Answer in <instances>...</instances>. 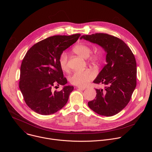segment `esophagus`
Segmentation results:
<instances>
[{
  "label": "esophagus",
  "mask_w": 152,
  "mask_h": 152,
  "mask_svg": "<svg viewBox=\"0 0 152 152\" xmlns=\"http://www.w3.org/2000/svg\"><path fill=\"white\" fill-rule=\"evenodd\" d=\"M77 88L79 90H82V91H83V90H84L85 89V87H82V86H77Z\"/></svg>",
  "instance_id": "obj_1"
}]
</instances>
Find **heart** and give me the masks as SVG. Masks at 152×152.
<instances>
[{
    "instance_id": "b5f03b06",
    "label": "heart",
    "mask_w": 152,
    "mask_h": 152,
    "mask_svg": "<svg viewBox=\"0 0 152 152\" xmlns=\"http://www.w3.org/2000/svg\"><path fill=\"white\" fill-rule=\"evenodd\" d=\"M74 52L79 56L87 58L91 62H97L99 59V56L97 53H92L91 48L85 44H79L74 48ZM59 63L61 69L64 72L69 70V66L68 62V55L67 52H63L59 59ZM95 73L90 69H86L82 71L75 72L70 77V82L72 84L79 86H85L88 84L95 77Z\"/></svg>"
}]
</instances>
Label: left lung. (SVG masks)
<instances>
[{"mask_svg": "<svg viewBox=\"0 0 152 152\" xmlns=\"http://www.w3.org/2000/svg\"><path fill=\"white\" fill-rule=\"evenodd\" d=\"M80 39L96 43L107 53L106 64L93 81L106 86L96 89V97L88 102V106L99 115H114L127 106L137 86L134 55L123 40L107 34L82 35Z\"/></svg>", "mask_w": 152, "mask_h": 152, "instance_id": "left-lung-1", "label": "left lung"}]
</instances>
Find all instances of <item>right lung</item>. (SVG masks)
<instances>
[{
	"instance_id": "1",
	"label": "right lung",
	"mask_w": 152,
	"mask_h": 152,
	"mask_svg": "<svg viewBox=\"0 0 152 152\" xmlns=\"http://www.w3.org/2000/svg\"><path fill=\"white\" fill-rule=\"evenodd\" d=\"M80 36L50 37L36 43L26 53L21 64L19 88L25 103L34 112L50 115L67 103L73 86H65L59 91L52 88L67 83L59 66V56Z\"/></svg>"
}]
</instances>
